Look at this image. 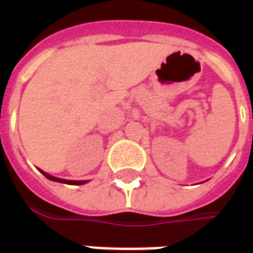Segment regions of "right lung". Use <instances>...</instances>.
Returning a JSON list of instances; mask_svg holds the SVG:
<instances>
[{
	"label": "right lung",
	"instance_id": "right-lung-1",
	"mask_svg": "<svg viewBox=\"0 0 253 253\" xmlns=\"http://www.w3.org/2000/svg\"><path fill=\"white\" fill-rule=\"evenodd\" d=\"M41 173L44 174V176L47 177L48 180H52V181H58V183H65V184H72V185H82L84 184V183H87V181H75V180H63V178H58V177H54V176H49L48 173H45V171H42L41 170Z\"/></svg>",
	"mask_w": 253,
	"mask_h": 253
}]
</instances>
